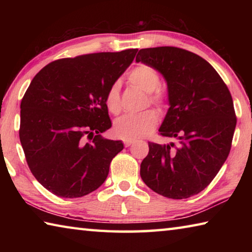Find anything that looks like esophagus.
I'll use <instances>...</instances> for the list:
<instances>
[{
	"instance_id": "obj_1",
	"label": "esophagus",
	"mask_w": 252,
	"mask_h": 252,
	"mask_svg": "<svg viewBox=\"0 0 252 252\" xmlns=\"http://www.w3.org/2000/svg\"><path fill=\"white\" fill-rule=\"evenodd\" d=\"M123 143H125L126 147H130L131 144H133V141H131V140H125V141H123Z\"/></svg>"
}]
</instances>
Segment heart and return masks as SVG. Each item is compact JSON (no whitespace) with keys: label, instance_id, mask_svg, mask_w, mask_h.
Wrapping results in <instances>:
<instances>
[{"label":"heart","instance_id":"b5f03b06","mask_svg":"<svg viewBox=\"0 0 252 252\" xmlns=\"http://www.w3.org/2000/svg\"><path fill=\"white\" fill-rule=\"evenodd\" d=\"M130 82L149 93L151 103L163 105L164 92L159 88L160 74L152 66L141 64L134 67L129 73ZM106 108L111 113L118 114L121 111L120 85L118 82L111 85L105 95ZM159 122V114L156 110H148L139 114H126L118 119L114 123V133L126 140L142 139L156 129Z\"/></svg>","mask_w":252,"mask_h":252}]
</instances>
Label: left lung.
<instances>
[{
    "mask_svg": "<svg viewBox=\"0 0 252 252\" xmlns=\"http://www.w3.org/2000/svg\"><path fill=\"white\" fill-rule=\"evenodd\" d=\"M135 61L152 66L167 82L170 108L159 132L179 142H149L140 176L163 197H192L209 186L229 156L237 125L231 94L210 63L190 51L142 49Z\"/></svg>",
    "mask_w": 252,
    "mask_h": 252,
    "instance_id": "8db88e82",
    "label": "left lung"
}]
</instances>
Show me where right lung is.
Returning <instances> with one entry per match:
<instances>
[{
	"instance_id": "1",
	"label": "right lung",
	"mask_w": 252,
	"mask_h": 252,
	"mask_svg": "<svg viewBox=\"0 0 252 252\" xmlns=\"http://www.w3.org/2000/svg\"><path fill=\"white\" fill-rule=\"evenodd\" d=\"M136 52L57 60L33 78L21 102L20 141L32 174L50 192L79 198L105 181L123 149L121 141L101 136L112 126L105 95Z\"/></svg>"
}]
</instances>
